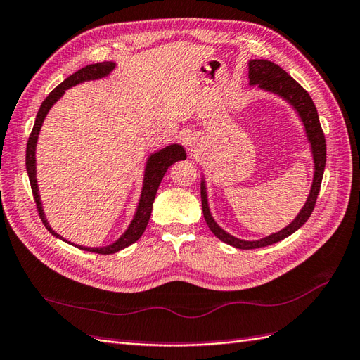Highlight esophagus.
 <instances>
[{"label":"esophagus","mask_w":360,"mask_h":360,"mask_svg":"<svg viewBox=\"0 0 360 360\" xmlns=\"http://www.w3.org/2000/svg\"><path fill=\"white\" fill-rule=\"evenodd\" d=\"M184 144H186L187 147H191V141H190L188 138H187V139H186V138H184Z\"/></svg>","instance_id":"obj_1"}]
</instances>
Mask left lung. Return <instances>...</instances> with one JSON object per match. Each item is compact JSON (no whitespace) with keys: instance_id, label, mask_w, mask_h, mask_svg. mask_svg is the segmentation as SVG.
Wrapping results in <instances>:
<instances>
[{"instance_id":"obj_1","label":"left lung","mask_w":360,"mask_h":360,"mask_svg":"<svg viewBox=\"0 0 360 360\" xmlns=\"http://www.w3.org/2000/svg\"><path fill=\"white\" fill-rule=\"evenodd\" d=\"M248 78H250V84L252 86H257L259 89H264L266 91H271V94L282 96L285 101H288L296 108L300 120L304 122L307 138L311 144V152H313V160H314V178H313L310 195H308L307 202L302 207V210H300L299 214L296 216V219L290 225H287L285 229H282L281 231L273 233V235L259 240H242L229 235L227 231H224L213 219L210 208H208L204 181L200 182V200H202V213H204L208 229L213 231V235L216 238H219L222 242H225V244L233 245L240 250H253V248L276 244V242L288 238L290 235H293L297 229L302 227L314 210L316 199H317V195H319L321 184H322L325 161H327V144H325V136L319 122V115H317L316 105L313 103L311 96L308 95V91L300 86L297 81L291 78L285 70L281 69L278 64L266 60L250 61Z\"/></svg>"}]
</instances>
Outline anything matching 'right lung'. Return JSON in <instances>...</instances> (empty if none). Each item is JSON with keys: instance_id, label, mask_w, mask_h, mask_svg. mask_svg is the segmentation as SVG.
<instances>
[{"instance_id": "1", "label": "right lung", "mask_w": 360, "mask_h": 360, "mask_svg": "<svg viewBox=\"0 0 360 360\" xmlns=\"http://www.w3.org/2000/svg\"><path fill=\"white\" fill-rule=\"evenodd\" d=\"M113 69H115V63H112V61L96 63V64H90V65L82 67V69H79L78 72H75L73 75H70L69 78H65L60 86L55 87L52 91H50L49 96L44 99L43 104H41L38 115H37L35 124H33V129H32V133H30L29 141H27L26 169H27V174H29L33 199H35L39 218H41V221H43V224L46 225V229L50 233H52L53 236L60 238V239H63V238L52 230V227H50L47 219H46L44 212H43V205H41V200H39V193H38L35 148H37V141H38L41 125H43V121L46 118L47 112L50 110V107H52L58 101V99H60L64 95V91L67 89H70V87L77 86V84H79V82H84V81L104 78ZM181 160H186V150H184L179 144L167 146L165 148L160 150V152H156L148 158L147 165H146V173H144V184H142V193H141V199H139V204H138V208H136V214H135V218H133L131 224L129 225V229L125 230V233L118 240L113 242V244H110V245L99 247V248L98 247L90 248V247H82V245H75V247H78L81 250H86V252L98 253V255H112V253L120 252V250H122L125 247L131 245L133 242H136L142 236V233H144V230L147 227L150 214H152L156 191H158V188H160V184L164 178L167 169H169L172 164H174L176 161H181ZM63 240H65V239H63ZM69 244H70V242H69Z\"/></svg>"}]
</instances>
